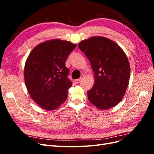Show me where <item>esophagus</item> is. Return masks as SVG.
I'll use <instances>...</instances> for the list:
<instances>
[{
    "label": "esophagus",
    "mask_w": 154,
    "mask_h": 154,
    "mask_svg": "<svg viewBox=\"0 0 154 154\" xmlns=\"http://www.w3.org/2000/svg\"><path fill=\"white\" fill-rule=\"evenodd\" d=\"M83 77H84V76L83 75H81V77L79 78V79H76V80H74V83H78L79 82H80L81 80H82V79H83Z\"/></svg>",
    "instance_id": "1"
}]
</instances>
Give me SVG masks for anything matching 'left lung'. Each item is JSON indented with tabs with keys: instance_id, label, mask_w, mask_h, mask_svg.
Masks as SVG:
<instances>
[{
	"instance_id": "8db88e82",
	"label": "left lung",
	"mask_w": 154,
	"mask_h": 154,
	"mask_svg": "<svg viewBox=\"0 0 154 154\" xmlns=\"http://www.w3.org/2000/svg\"><path fill=\"white\" fill-rule=\"evenodd\" d=\"M78 47L94 71V85L87 91L88 101L100 110L117 105L130 80V63L124 51L114 41L100 36L81 41Z\"/></svg>"
}]
</instances>
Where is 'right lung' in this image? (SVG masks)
<instances>
[{
  "mask_svg": "<svg viewBox=\"0 0 154 154\" xmlns=\"http://www.w3.org/2000/svg\"><path fill=\"white\" fill-rule=\"evenodd\" d=\"M76 44L52 39L37 45L24 66V81L30 97L46 110L57 109L67 98L72 82L66 61Z\"/></svg>",
  "mask_w": 154,
  "mask_h": 154,
  "instance_id": "1",
  "label": "right lung"
}]
</instances>
